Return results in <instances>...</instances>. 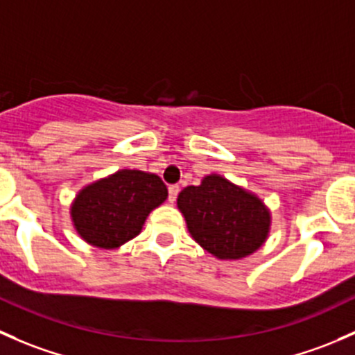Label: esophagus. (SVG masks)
<instances>
[{
	"instance_id": "34e87169",
	"label": "esophagus",
	"mask_w": 355,
	"mask_h": 355,
	"mask_svg": "<svg viewBox=\"0 0 355 355\" xmlns=\"http://www.w3.org/2000/svg\"><path fill=\"white\" fill-rule=\"evenodd\" d=\"M178 195H179V186L178 184H171L169 186V202L171 203L176 202Z\"/></svg>"
}]
</instances>
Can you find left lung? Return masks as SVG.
<instances>
[{"label":"left lung","mask_w":355,"mask_h":355,"mask_svg":"<svg viewBox=\"0 0 355 355\" xmlns=\"http://www.w3.org/2000/svg\"><path fill=\"white\" fill-rule=\"evenodd\" d=\"M193 239L208 253L236 259L254 253L268 234L270 214L257 196L217 174L178 196Z\"/></svg>","instance_id":"obj_1"}]
</instances>
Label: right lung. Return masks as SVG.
Masks as SVG:
<instances>
[{
	"label": "right lung",
	"mask_w": 355,
	"mask_h": 355,
	"mask_svg": "<svg viewBox=\"0 0 355 355\" xmlns=\"http://www.w3.org/2000/svg\"><path fill=\"white\" fill-rule=\"evenodd\" d=\"M166 198L159 176L124 169L82 189L71 217L87 243L112 250L138 236L147 215Z\"/></svg>",
	"instance_id": "1"
}]
</instances>
